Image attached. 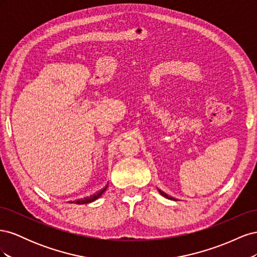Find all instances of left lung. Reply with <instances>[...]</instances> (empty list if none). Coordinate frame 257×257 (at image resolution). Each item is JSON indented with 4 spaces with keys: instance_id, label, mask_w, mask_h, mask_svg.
Instances as JSON below:
<instances>
[{
    "instance_id": "obj_1",
    "label": "left lung",
    "mask_w": 257,
    "mask_h": 257,
    "mask_svg": "<svg viewBox=\"0 0 257 257\" xmlns=\"http://www.w3.org/2000/svg\"><path fill=\"white\" fill-rule=\"evenodd\" d=\"M160 191V190H159ZM160 193H161V195H163L164 197H166V198H168V199H175V198H173L172 196H168L166 193H164V192H162V191H160Z\"/></svg>"
}]
</instances>
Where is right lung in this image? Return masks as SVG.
Instances as JSON below:
<instances>
[{
  "mask_svg": "<svg viewBox=\"0 0 257 257\" xmlns=\"http://www.w3.org/2000/svg\"><path fill=\"white\" fill-rule=\"evenodd\" d=\"M107 185H108V184H107ZM107 185L105 186V188H103L102 190H99L97 193L93 194V195H91L90 197H84V198L76 200V204H89V203H91V201H94L95 199H97V198H98L100 195H102V194L106 191Z\"/></svg>",
  "mask_w": 257,
  "mask_h": 257,
  "instance_id": "1",
  "label": "right lung"
}]
</instances>
